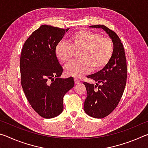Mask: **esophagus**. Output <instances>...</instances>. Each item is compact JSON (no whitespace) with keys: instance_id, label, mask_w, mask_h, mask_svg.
Segmentation results:
<instances>
[{"instance_id":"esophagus-1","label":"esophagus","mask_w":148,"mask_h":148,"mask_svg":"<svg viewBox=\"0 0 148 148\" xmlns=\"http://www.w3.org/2000/svg\"><path fill=\"white\" fill-rule=\"evenodd\" d=\"M74 79L75 84H78L79 83V80L78 79V78H77V77H74Z\"/></svg>"}]
</instances>
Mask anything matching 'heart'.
Returning a JSON list of instances; mask_svg holds the SVG:
<instances>
[{"label":"heart","mask_w":148,"mask_h":148,"mask_svg":"<svg viewBox=\"0 0 148 148\" xmlns=\"http://www.w3.org/2000/svg\"><path fill=\"white\" fill-rule=\"evenodd\" d=\"M75 52H79V60L65 66L66 76L79 77L91 71H99L108 64L114 54V44L110 38L102 37L97 32L82 30L72 33L68 42L60 41L55 53L64 63L73 59Z\"/></svg>","instance_id":"obj_1"}]
</instances>
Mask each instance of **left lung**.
Instances as JSON below:
<instances>
[{
  "label": "left lung",
  "instance_id": "8db88e82",
  "mask_svg": "<svg viewBox=\"0 0 148 148\" xmlns=\"http://www.w3.org/2000/svg\"><path fill=\"white\" fill-rule=\"evenodd\" d=\"M90 27L103 29L114 44V54L108 64L97 73L87 76L96 85L84 82L87 90L84 111L89 116L101 119L114 111L123 94L127 76V62L123 46L116 32L102 25Z\"/></svg>",
  "mask_w": 148,
  "mask_h": 148
}]
</instances>
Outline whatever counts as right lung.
<instances>
[{
  "instance_id": "add662e5",
  "label": "right lung",
  "mask_w": 148,
  "mask_h": 148,
  "mask_svg": "<svg viewBox=\"0 0 148 148\" xmlns=\"http://www.w3.org/2000/svg\"><path fill=\"white\" fill-rule=\"evenodd\" d=\"M64 29L43 25L32 32L20 57L21 86L27 100L39 116L49 119L63 110V97L74 86V78H61L63 71L55 53Z\"/></svg>"
}]
</instances>
